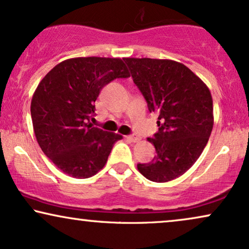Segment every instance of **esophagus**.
Returning <instances> with one entry per match:
<instances>
[{
	"mask_svg": "<svg viewBox=\"0 0 249 249\" xmlns=\"http://www.w3.org/2000/svg\"><path fill=\"white\" fill-rule=\"evenodd\" d=\"M127 140L130 141V142H140L141 141V137L139 136V135H130V136H127Z\"/></svg>",
	"mask_w": 249,
	"mask_h": 249,
	"instance_id": "esophagus-1",
	"label": "esophagus"
}]
</instances>
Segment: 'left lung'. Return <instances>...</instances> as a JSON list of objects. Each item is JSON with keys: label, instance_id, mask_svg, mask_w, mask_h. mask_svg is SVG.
<instances>
[{"label": "left lung", "instance_id": "obj_1", "mask_svg": "<svg viewBox=\"0 0 249 249\" xmlns=\"http://www.w3.org/2000/svg\"><path fill=\"white\" fill-rule=\"evenodd\" d=\"M131 77L158 114V133L148 139L157 155L137 170L153 182L186 173L203 151L213 127L210 90L185 64L172 60L125 57Z\"/></svg>", "mask_w": 249, "mask_h": 249}]
</instances>
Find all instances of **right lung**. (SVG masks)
I'll return each mask as SVG.
<instances>
[{
  "mask_svg": "<svg viewBox=\"0 0 249 249\" xmlns=\"http://www.w3.org/2000/svg\"><path fill=\"white\" fill-rule=\"evenodd\" d=\"M129 76L119 57H73L56 64L39 83L31 101L36 139L63 173L87 179L105 166L122 136L90 124L94 103L106 84Z\"/></svg>",
  "mask_w": 249,
  "mask_h": 249,
  "instance_id": "add662e5",
  "label": "right lung"
}]
</instances>
